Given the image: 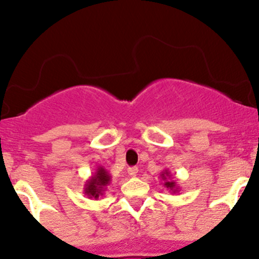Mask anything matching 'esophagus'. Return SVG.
<instances>
[{"mask_svg":"<svg viewBox=\"0 0 259 259\" xmlns=\"http://www.w3.org/2000/svg\"><path fill=\"white\" fill-rule=\"evenodd\" d=\"M127 173H129L130 177H137L138 168L137 166H130V168H127Z\"/></svg>","mask_w":259,"mask_h":259,"instance_id":"1","label":"esophagus"}]
</instances>
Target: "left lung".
Wrapping results in <instances>:
<instances>
[{
    "label": "left lung",
    "mask_w": 259,
    "mask_h": 259,
    "mask_svg": "<svg viewBox=\"0 0 259 259\" xmlns=\"http://www.w3.org/2000/svg\"><path fill=\"white\" fill-rule=\"evenodd\" d=\"M160 178L163 180V185L166 188V189H169V192L171 193V194H176V193L179 192V184L177 183V179L174 178L173 176H171V173L169 171V169H164L163 171L160 173Z\"/></svg>",
    "instance_id": "obj_1"
}]
</instances>
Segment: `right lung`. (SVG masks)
Listing matches in <instances>:
<instances>
[{
	"mask_svg": "<svg viewBox=\"0 0 259 259\" xmlns=\"http://www.w3.org/2000/svg\"><path fill=\"white\" fill-rule=\"evenodd\" d=\"M111 183V176L104 166H98L95 173L86 180L83 185V194L88 195V198H98L103 197L104 193L108 189V185Z\"/></svg>",
	"mask_w": 259,
	"mask_h": 259,
	"instance_id": "obj_1",
	"label": "right lung"
}]
</instances>
